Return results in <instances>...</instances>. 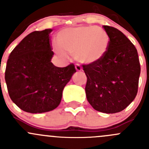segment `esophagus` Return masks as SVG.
I'll use <instances>...</instances> for the list:
<instances>
[{"label":"esophagus","instance_id":"esophagus-1","mask_svg":"<svg viewBox=\"0 0 149 149\" xmlns=\"http://www.w3.org/2000/svg\"><path fill=\"white\" fill-rule=\"evenodd\" d=\"M75 68H76V70H77V71H79V72H80V71H81L82 70V68L81 67L80 65H76V66H75Z\"/></svg>","mask_w":149,"mask_h":149}]
</instances>
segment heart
Returning <instances> with one entry per match:
<instances>
[{
    "label": "heart",
    "instance_id": "heart-1",
    "mask_svg": "<svg viewBox=\"0 0 149 149\" xmlns=\"http://www.w3.org/2000/svg\"><path fill=\"white\" fill-rule=\"evenodd\" d=\"M58 45H54L55 52L62 58L74 52L79 63L90 64L104 56L109 45L106 31L100 27L79 26L63 29L57 35Z\"/></svg>",
    "mask_w": 149,
    "mask_h": 149
}]
</instances>
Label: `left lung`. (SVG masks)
I'll return each mask as SVG.
<instances>
[{"label": "left lung", "mask_w": 149, "mask_h": 149, "mask_svg": "<svg viewBox=\"0 0 149 149\" xmlns=\"http://www.w3.org/2000/svg\"><path fill=\"white\" fill-rule=\"evenodd\" d=\"M109 38L107 52L97 62L84 65L86 95L93 108L112 114L125 109L136 98L141 67L134 45L118 29L103 26Z\"/></svg>", "instance_id": "obj_1"}]
</instances>
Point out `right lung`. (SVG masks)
<instances>
[{
    "mask_svg": "<svg viewBox=\"0 0 149 149\" xmlns=\"http://www.w3.org/2000/svg\"><path fill=\"white\" fill-rule=\"evenodd\" d=\"M52 31L30 33L12 50L7 61L5 80L10 98L26 112L42 113L58 107L64 87L76 72L73 64L59 68L51 62Z\"/></svg>",
    "mask_w": 149,
    "mask_h": 149,
    "instance_id": "right-lung-1",
    "label": "right lung"
}]
</instances>
